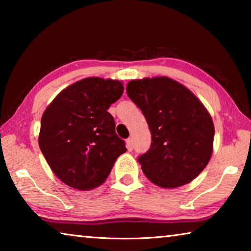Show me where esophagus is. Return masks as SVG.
Segmentation results:
<instances>
[{
  "label": "esophagus",
  "mask_w": 251,
  "mask_h": 251,
  "mask_svg": "<svg viewBox=\"0 0 251 251\" xmlns=\"http://www.w3.org/2000/svg\"><path fill=\"white\" fill-rule=\"evenodd\" d=\"M126 146H127V150L129 151H133V141H131V138H128L126 141Z\"/></svg>",
  "instance_id": "obj_1"
}]
</instances>
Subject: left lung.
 <instances>
[{
    "label": "left lung",
    "instance_id": "left-lung-1",
    "mask_svg": "<svg viewBox=\"0 0 251 251\" xmlns=\"http://www.w3.org/2000/svg\"><path fill=\"white\" fill-rule=\"evenodd\" d=\"M126 92L151 134L150 151L137 159L145 176L161 188H177L195 179L214 150V122L203 104L167 76L133 79Z\"/></svg>",
    "mask_w": 251,
    "mask_h": 251
}]
</instances>
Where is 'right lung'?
Returning a JSON list of instances; mask_svg holds the SVG:
<instances>
[{"label": "right lung", "instance_id": "add662e5", "mask_svg": "<svg viewBox=\"0 0 251 251\" xmlns=\"http://www.w3.org/2000/svg\"><path fill=\"white\" fill-rule=\"evenodd\" d=\"M123 92L121 80L83 78L58 93L44 110L39 145L55 176L67 186H100L127 151L107 112Z\"/></svg>", "mask_w": 251, "mask_h": 251}]
</instances>
